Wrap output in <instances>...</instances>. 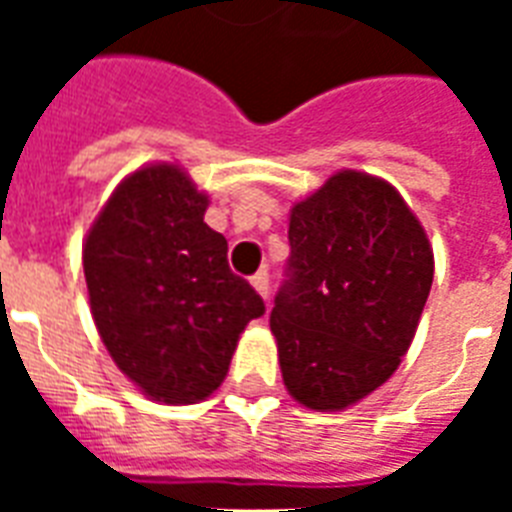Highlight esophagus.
<instances>
[{
    "label": "esophagus",
    "mask_w": 512,
    "mask_h": 512,
    "mask_svg": "<svg viewBox=\"0 0 512 512\" xmlns=\"http://www.w3.org/2000/svg\"><path fill=\"white\" fill-rule=\"evenodd\" d=\"M252 287L257 289V295L263 297V300H268V292H271V279H268V271H257L255 276H252Z\"/></svg>",
    "instance_id": "1"
}]
</instances>
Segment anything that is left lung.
<instances>
[{"label":"left lung","instance_id":"obj_1","mask_svg":"<svg viewBox=\"0 0 512 512\" xmlns=\"http://www.w3.org/2000/svg\"><path fill=\"white\" fill-rule=\"evenodd\" d=\"M287 279L271 332L284 385L316 412L377 390L412 345L433 284V249L401 193L337 172L289 215Z\"/></svg>","mask_w":512,"mask_h":512}]
</instances>
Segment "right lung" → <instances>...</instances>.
I'll use <instances>...</instances> for the list:
<instances>
[{"label":"right lung","instance_id":"obj_1","mask_svg":"<svg viewBox=\"0 0 512 512\" xmlns=\"http://www.w3.org/2000/svg\"><path fill=\"white\" fill-rule=\"evenodd\" d=\"M209 199L175 164L132 172L92 223L84 279L116 366L162 404H196L228 374L263 297L228 268V241L204 223Z\"/></svg>","mask_w":512,"mask_h":512}]
</instances>
